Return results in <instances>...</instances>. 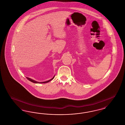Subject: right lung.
Returning a JSON list of instances; mask_svg holds the SVG:
<instances>
[{
	"label": "right lung",
	"instance_id": "add662e5",
	"mask_svg": "<svg viewBox=\"0 0 125 125\" xmlns=\"http://www.w3.org/2000/svg\"><path fill=\"white\" fill-rule=\"evenodd\" d=\"M55 77V76H54L52 78V79H50V80H48L47 81H45V82H37V81H35V80H32V79H31V78H30L29 77H26L27 78V79H28V80H29L30 81V82H32V83H47L48 82H49L50 81H51V80H52Z\"/></svg>",
	"mask_w": 125,
	"mask_h": 125
}]
</instances>
